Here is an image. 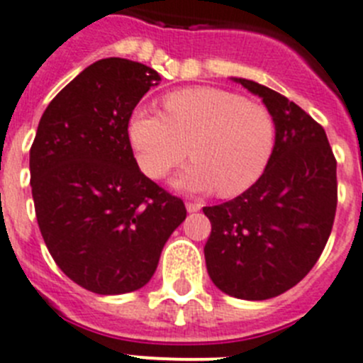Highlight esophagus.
<instances>
[{
	"instance_id": "34e87169",
	"label": "esophagus",
	"mask_w": 363,
	"mask_h": 363,
	"mask_svg": "<svg viewBox=\"0 0 363 363\" xmlns=\"http://www.w3.org/2000/svg\"><path fill=\"white\" fill-rule=\"evenodd\" d=\"M185 207H187L189 213H198L201 209V203H198V201H187Z\"/></svg>"
}]
</instances>
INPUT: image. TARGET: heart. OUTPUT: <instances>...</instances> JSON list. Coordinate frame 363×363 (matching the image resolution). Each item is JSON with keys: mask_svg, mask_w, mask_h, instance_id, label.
Masks as SVG:
<instances>
[{"mask_svg": "<svg viewBox=\"0 0 363 363\" xmlns=\"http://www.w3.org/2000/svg\"><path fill=\"white\" fill-rule=\"evenodd\" d=\"M165 112L136 108L127 133L138 165L162 178L189 154L194 162L174 179L185 191L236 196L264 176L277 143V123L264 105L218 86H192L163 99Z\"/></svg>", "mask_w": 363, "mask_h": 363, "instance_id": "obj_1", "label": "heart"}]
</instances>
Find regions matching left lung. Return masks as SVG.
<instances>
[{
	"label": "left lung",
	"mask_w": 363,
	"mask_h": 363,
	"mask_svg": "<svg viewBox=\"0 0 363 363\" xmlns=\"http://www.w3.org/2000/svg\"><path fill=\"white\" fill-rule=\"evenodd\" d=\"M259 96L277 123L264 176L240 196L203 207L211 280L225 294L267 300L306 278L325 247L338 200L336 160L327 134L294 101L251 79L233 78Z\"/></svg>",
	"instance_id": "1"
}]
</instances>
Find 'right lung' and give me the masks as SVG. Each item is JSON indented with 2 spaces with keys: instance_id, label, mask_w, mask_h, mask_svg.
<instances>
[{
  "instance_id": "add662e5",
  "label": "right lung",
  "mask_w": 363,
  "mask_h": 363,
  "mask_svg": "<svg viewBox=\"0 0 363 363\" xmlns=\"http://www.w3.org/2000/svg\"><path fill=\"white\" fill-rule=\"evenodd\" d=\"M160 74L105 57L86 67L45 108L30 147L38 225L57 267L83 289L123 294L152 278L185 220L184 201L147 178L127 125Z\"/></svg>"
}]
</instances>
